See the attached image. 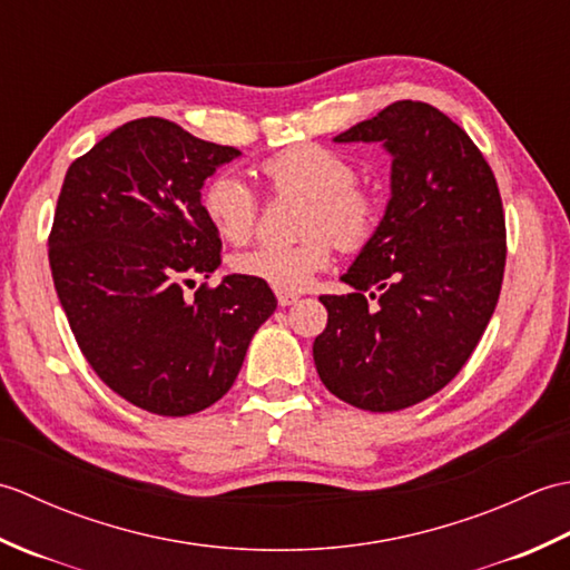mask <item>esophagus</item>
Here are the masks:
<instances>
[{
  "label": "esophagus",
  "instance_id": "obj_1",
  "mask_svg": "<svg viewBox=\"0 0 570 570\" xmlns=\"http://www.w3.org/2000/svg\"><path fill=\"white\" fill-rule=\"evenodd\" d=\"M278 306H294L298 301V294H288V292H276Z\"/></svg>",
  "mask_w": 570,
  "mask_h": 570
}]
</instances>
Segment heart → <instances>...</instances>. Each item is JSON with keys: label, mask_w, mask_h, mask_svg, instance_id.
<instances>
[{"label": "heart", "mask_w": 570, "mask_h": 570, "mask_svg": "<svg viewBox=\"0 0 570 570\" xmlns=\"http://www.w3.org/2000/svg\"><path fill=\"white\" fill-rule=\"evenodd\" d=\"M262 171L274 193H292L306 203L298 213L294 245H259L233 257V269L257 278L276 292H301L333 259V242L343 249H360L380 223V198L357 184L355 164L341 151L321 144H298L272 156ZM203 213L227 242L249 239L257 225L259 198L245 178L223 171L200 193Z\"/></svg>", "instance_id": "b5f03b06"}]
</instances>
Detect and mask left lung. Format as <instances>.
Masks as SVG:
<instances>
[{"label": "left lung", "mask_w": 570, "mask_h": 570, "mask_svg": "<svg viewBox=\"0 0 570 570\" xmlns=\"http://www.w3.org/2000/svg\"><path fill=\"white\" fill-rule=\"evenodd\" d=\"M335 141L382 144L392 193L341 276L353 294L321 296L328 325L313 360L343 402L399 411L443 390L488 328L507 257L502 198L485 156L426 102H394Z\"/></svg>", "instance_id": "1"}]
</instances>
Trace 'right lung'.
<instances>
[{
  "label": "right lung",
  "instance_id": "add662e5",
  "mask_svg": "<svg viewBox=\"0 0 570 570\" xmlns=\"http://www.w3.org/2000/svg\"><path fill=\"white\" fill-rule=\"evenodd\" d=\"M239 151L161 117L110 131L70 164L48 262L80 353L135 406L188 416L235 384L272 288L227 274L184 298L190 276L220 266V235L203 213L205 178Z\"/></svg>",
  "mask_w": 570,
  "mask_h": 570
}]
</instances>
